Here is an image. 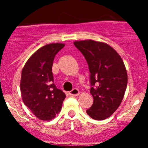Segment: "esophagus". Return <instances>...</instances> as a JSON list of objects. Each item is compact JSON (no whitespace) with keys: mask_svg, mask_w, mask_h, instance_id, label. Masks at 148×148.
I'll return each mask as SVG.
<instances>
[{"mask_svg":"<svg viewBox=\"0 0 148 148\" xmlns=\"http://www.w3.org/2000/svg\"><path fill=\"white\" fill-rule=\"evenodd\" d=\"M79 94H80V92H79V90L76 88L73 89L72 91H70V95H75V96H77V95H78Z\"/></svg>","mask_w":148,"mask_h":148,"instance_id":"obj_1","label":"esophagus"}]
</instances>
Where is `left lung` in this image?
<instances>
[{"label": "left lung", "mask_w": 148, "mask_h": 148, "mask_svg": "<svg viewBox=\"0 0 148 148\" xmlns=\"http://www.w3.org/2000/svg\"><path fill=\"white\" fill-rule=\"evenodd\" d=\"M84 55L90 73L93 104L87 110L90 117L104 120L121 104L127 85V73L119 53L108 44L93 40L74 41Z\"/></svg>", "instance_id": "left-lung-1"}]
</instances>
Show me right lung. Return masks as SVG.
<instances>
[{
	"label": "right lung",
	"instance_id": "right-lung-1",
	"mask_svg": "<svg viewBox=\"0 0 148 148\" xmlns=\"http://www.w3.org/2000/svg\"><path fill=\"white\" fill-rule=\"evenodd\" d=\"M64 46L62 43H53L40 47L30 56L22 70V100L40 120L54 119L61 112L66 97L64 92L53 84L52 72L55 56Z\"/></svg>",
	"mask_w": 148,
	"mask_h": 148
}]
</instances>
